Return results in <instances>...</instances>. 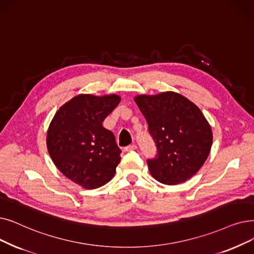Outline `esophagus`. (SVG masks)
<instances>
[{"label":"esophagus","mask_w":254,"mask_h":254,"mask_svg":"<svg viewBox=\"0 0 254 254\" xmlns=\"http://www.w3.org/2000/svg\"><path fill=\"white\" fill-rule=\"evenodd\" d=\"M136 149H137V145H135V144H131V145L127 146V147L125 148V151L128 152V151H133V150H136Z\"/></svg>","instance_id":"1"}]
</instances>
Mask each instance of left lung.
<instances>
[{
    "instance_id": "left-lung-1",
    "label": "left lung",
    "mask_w": 254,
    "mask_h": 254,
    "mask_svg": "<svg viewBox=\"0 0 254 254\" xmlns=\"http://www.w3.org/2000/svg\"><path fill=\"white\" fill-rule=\"evenodd\" d=\"M157 156L147 160L150 174L165 185L186 182L201 168L213 143L211 126L195 104L176 92L137 95Z\"/></svg>"
}]
</instances>
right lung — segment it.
Returning a JSON list of instances; mask_svg holds the SVG:
<instances>
[{
  "label": "right lung",
  "mask_w": 254,
  "mask_h": 254,
  "mask_svg": "<svg viewBox=\"0 0 254 254\" xmlns=\"http://www.w3.org/2000/svg\"><path fill=\"white\" fill-rule=\"evenodd\" d=\"M120 96L80 94L65 103L49 127L47 146L56 167L84 189H96L113 179L120 148L103 121Z\"/></svg>",
  "instance_id": "right-lung-1"
}]
</instances>
